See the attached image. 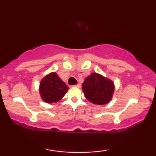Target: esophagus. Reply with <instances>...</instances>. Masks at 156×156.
<instances>
[{"mask_svg": "<svg viewBox=\"0 0 156 156\" xmlns=\"http://www.w3.org/2000/svg\"><path fill=\"white\" fill-rule=\"evenodd\" d=\"M75 87H78V88H80V87H81V85H80V83H78V84H76V85H75Z\"/></svg>", "mask_w": 156, "mask_h": 156, "instance_id": "34e87169", "label": "esophagus"}]
</instances>
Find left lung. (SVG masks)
<instances>
[{"label":"left lung","mask_w":156,"mask_h":156,"mask_svg":"<svg viewBox=\"0 0 156 156\" xmlns=\"http://www.w3.org/2000/svg\"><path fill=\"white\" fill-rule=\"evenodd\" d=\"M85 98L91 103L105 105L112 100L114 91V83L98 73H92L82 84Z\"/></svg>","instance_id":"1"}]
</instances>
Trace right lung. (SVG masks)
<instances>
[{
	"label": "right lung",
	"mask_w": 156,
	"mask_h": 156,
	"mask_svg": "<svg viewBox=\"0 0 156 156\" xmlns=\"http://www.w3.org/2000/svg\"><path fill=\"white\" fill-rule=\"evenodd\" d=\"M69 89L55 73H51L41 80L39 93L42 99L48 103H56L64 96Z\"/></svg>",
	"instance_id": "1"
}]
</instances>
